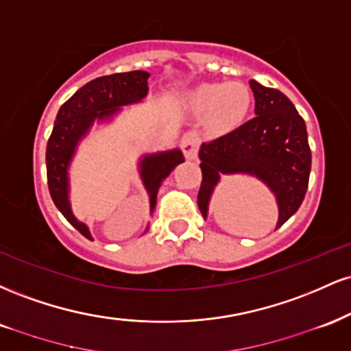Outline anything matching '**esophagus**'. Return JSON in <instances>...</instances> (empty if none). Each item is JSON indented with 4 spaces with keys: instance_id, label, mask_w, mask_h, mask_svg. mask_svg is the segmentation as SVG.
I'll use <instances>...</instances> for the list:
<instances>
[{
    "instance_id": "esophagus-1",
    "label": "esophagus",
    "mask_w": 351,
    "mask_h": 351,
    "mask_svg": "<svg viewBox=\"0 0 351 351\" xmlns=\"http://www.w3.org/2000/svg\"><path fill=\"white\" fill-rule=\"evenodd\" d=\"M198 145H199V136L196 132H186V134L181 136V150H183L184 156H186L188 160L196 158Z\"/></svg>"
}]
</instances>
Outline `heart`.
Wrapping results in <instances>:
<instances>
[{"mask_svg": "<svg viewBox=\"0 0 351 351\" xmlns=\"http://www.w3.org/2000/svg\"><path fill=\"white\" fill-rule=\"evenodd\" d=\"M186 104L195 114L206 115L216 130H231L244 122L252 106V95L243 82L201 84L191 88Z\"/></svg>", "mask_w": 351, "mask_h": 351, "instance_id": "1", "label": "heart"}]
</instances>
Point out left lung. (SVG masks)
<instances>
[{"mask_svg": "<svg viewBox=\"0 0 351 351\" xmlns=\"http://www.w3.org/2000/svg\"><path fill=\"white\" fill-rule=\"evenodd\" d=\"M256 117L236 130L201 145L203 173L198 206L204 219L216 184L223 175L245 173L264 181L279 204V229L295 215L308 186L312 153L307 128L293 104L280 90L249 82Z\"/></svg>", "mask_w": 351, "mask_h": 351, "instance_id": "obj_1", "label": "left lung"}]
</instances>
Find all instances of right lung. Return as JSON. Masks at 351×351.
Segmentation results:
<instances>
[{
  "mask_svg": "<svg viewBox=\"0 0 351 351\" xmlns=\"http://www.w3.org/2000/svg\"><path fill=\"white\" fill-rule=\"evenodd\" d=\"M148 77L145 71L122 72V74L102 75L80 87L67 102L62 104L56 117L54 128L47 140L46 168L47 186L51 198L64 217L82 236L92 241L90 231L80 223L71 209L69 176L67 170L77 143L95 120L104 122L114 117L122 106L140 102L148 94ZM184 162L183 153L170 150L145 155L140 160V178L150 195V213L156 206V193L160 184L170 173Z\"/></svg>",
  "mask_w": 351,
  "mask_h": 351,
  "instance_id": "obj_1",
  "label": "right lung"
}]
</instances>
